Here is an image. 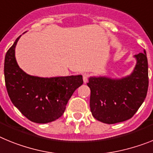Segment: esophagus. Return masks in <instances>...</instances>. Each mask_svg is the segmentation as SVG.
<instances>
[{
    "instance_id": "34e87169",
    "label": "esophagus",
    "mask_w": 153,
    "mask_h": 153,
    "mask_svg": "<svg viewBox=\"0 0 153 153\" xmlns=\"http://www.w3.org/2000/svg\"><path fill=\"white\" fill-rule=\"evenodd\" d=\"M88 77H89V75H88V73H84V74H83V82H84L85 83H86V82H88Z\"/></svg>"
}]
</instances>
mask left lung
Masks as SVG:
<instances>
[{"mask_svg":"<svg viewBox=\"0 0 153 153\" xmlns=\"http://www.w3.org/2000/svg\"><path fill=\"white\" fill-rule=\"evenodd\" d=\"M136 63L131 74L123 78L91 76L90 109L93 117L106 124L131 119L146 97L149 86L146 52L134 55Z\"/></svg>","mask_w":153,"mask_h":153,"instance_id":"8db88e82","label":"left lung"}]
</instances>
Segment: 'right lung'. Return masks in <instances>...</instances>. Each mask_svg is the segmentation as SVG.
<instances>
[{"label": "right lung", "instance_id": "add662e5", "mask_svg": "<svg viewBox=\"0 0 153 153\" xmlns=\"http://www.w3.org/2000/svg\"><path fill=\"white\" fill-rule=\"evenodd\" d=\"M21 36L5 55L7 91L14 105L29 120L42 124L51 123L63 115L74 91L83 84L82 75L44 78L25 72L15 58Z\"/></svg>", "mask_w": 153, "mask_h": 153}]
</instances>
